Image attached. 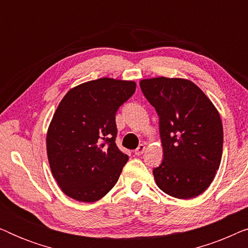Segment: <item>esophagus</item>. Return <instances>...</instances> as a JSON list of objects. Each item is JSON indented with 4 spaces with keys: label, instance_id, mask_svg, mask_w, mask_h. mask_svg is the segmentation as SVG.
Instances as JSON below:
<instances>
[{
    "label": "esophagus",
    "instance_id": "1",
    "mask_svg": "<svg viewBox=\"0 0 248 248\" xmlns=\"http://www.w3.org/2000/svg\"><path fill=\"white\" fill-rule=\"evenodd\" d=\"M144 149H145L144 144H139V147L134 150V154L137 155H141L144 152Z\"/></svg>",
    "mask_w": 248,
    "mask_h": 248
}]
</instances>
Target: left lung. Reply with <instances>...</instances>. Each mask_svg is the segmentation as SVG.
Here are the masks:
<instances>
[{
	"label": "left lung",
	"mask_w": 248,
	"mask_h": 248,
	"mask_svg": "<svg viewBox=\"0 0 248 248\" xmlns=\"http://www.w3.org/2000/svg\"><path fill=\"white\" fill-rule=\"evenodd\" d=\"M140 87L159 116L164 159L154 168L155 183L174 198H195L209 187L221 161L218 110L188 80L154 78L142 80Z\"/></svg>",
	"instance_id": "8db88e82"
}]
</instances>
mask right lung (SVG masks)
Returning a JSON list of instances; mask_svg holds the SVG:
<instances>
[{
  "label": "right lung",
  "mask_w": 248,
  "mask_h": 248,
  "mask_svg": "<svg viewBox=\"0 0 248 248\" xmlns=\"http://www.w3.org/2000/svg\"><path fill=\"white\" fill-rule=\"evenodd\" d=\"M137 84L109 78L71 89L47 132L50 170L61 189L81 202H94L116 184L128 155L116 145L115 115Z\"/></svg>",
  "instance_id": "1"
}]
</instances>
